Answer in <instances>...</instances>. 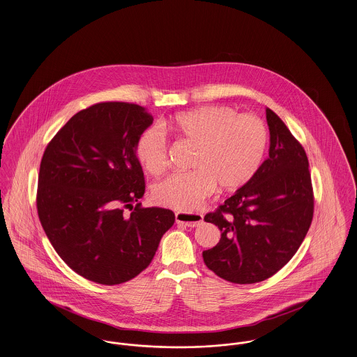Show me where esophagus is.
<instances>
[{"mask_svg": "<svg viewBox=\"0 0 357 357\" xmlns=\"http://www.w3.org/2000/svg\"><path fill=\"white\" fill-rule=\"evenodd\" d=\"M176 223L185 225V227H199L203 225V216L199 213H185V212H177L176 213Z\"/></svg>", "mask_w": 357, "mask_h": 357, "instance_id": "esophagus-1", "label": "esophagus"}]
</instances>
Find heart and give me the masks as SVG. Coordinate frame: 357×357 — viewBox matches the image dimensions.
I'll return each instance as SVG.
<instances>
[{"label": "heart", "mask_w": 357, "mask_h": 357, "mask_svg": "<svg viewBox=\"0 0 357 357\" xmlns=\"http://www.w3.org/2000/svg\"><path fill=\"white\" fill-rule=\"evenodd\" d=\"M181 142L195 146L189 173H174L151 189L158 206L192 212L203 204L216 187L225 192L247 184L261 167L267 130L255 115H239L227 106H202L176 114L162 125ZM142 168L160 174L168 165L165 134L151 128L135 144Z\"/></svg>", "instance_id": "obj_1"}]
</instances>
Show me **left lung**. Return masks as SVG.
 Listing matches in <instances>:
<instances>
[{"instance_id": "obj_1", "label": "left lung", "mask_w": 357, "mask_h": 357, "mask_svg": "<svg viewBox=\"0 0 357 357\" xmlns=\"http://www.w3.org/2000/svg\"><path fill=\"white\" fill-rule=\"evenodd\" d=\"M268 157L252 178L204 220L222 238L203 251L209 270L232 283H257L274 275L300 248L313 219L309 161L300 142L266 109Z\"/></svg>"}]
</instances>
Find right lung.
I'll return each mask as SVG.
<instances>
[{
	"instance_id": "1",
	"label": "right lung",
	"mask_w": 357,
	"mask_h": 357,
	"mask_svg": "<svg viewBox=\"0 0 357 357\" xmlns=\"http://www.w3.org/2000/svg\"><path fill=\"white\" fill-rule=\"evenodd\" d=\"M151 123L142 106L98 103L75 114L44 151L38 219L59 257L86 280L130 281L174 223L170 209L138 203L145 180L135 144Z\"/></svg>"
}]
</instances>
